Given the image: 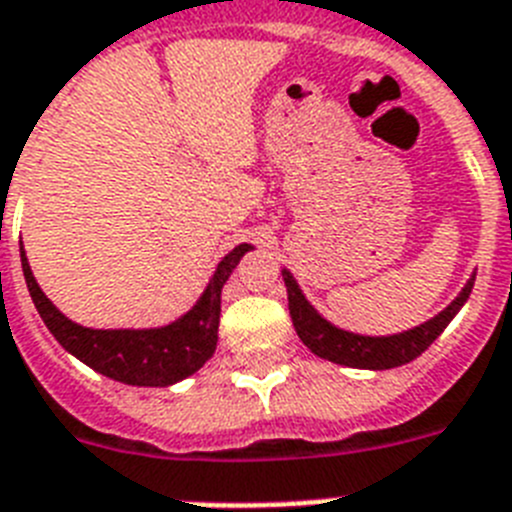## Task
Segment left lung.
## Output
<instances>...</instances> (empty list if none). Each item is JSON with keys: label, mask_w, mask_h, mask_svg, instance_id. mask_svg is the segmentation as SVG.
<instances>
[{"label": "left lung", "mask_w": 512, "mask_h": 512, "mask_svg": "<svg viewBox=\"0 0 512 512\" xmlns=\"http://www.w3.org/2000/svg\"><path fill=\"white\" fill-rule=\"evenodd\" d=\"M282 277H285L287 285L292 323H295V331H298L305 347L313 355L336 362V365L368 370L399 368V365H406V362H412L414 357L422 355L443 334L445 326L453 321V316L461 310V305L469 298L471 287H474V277H471L464 290H461V295L443 313H438V316L417 326V329L396 336H357L336 329L329 321H323L316 310L310 308L308 300L303 298V292H300L298 282L292 279V274L282 272Z\"/></svg>", "instance_id": "left-lung-1"}]
</instances>
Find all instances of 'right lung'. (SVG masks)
Segmentation results:
<instances>
[{
	"label": "right lung",
	"instance_id": "right-lung-1",
	"mask_svg": "<svg viewBox=\"0 0 512 512\" xmlns=\"http://www.w3.org/2000/svg\"><path fill=\"white\" fill-rule=\"evenodd\" d=\"M246 251H251V246L243 243L227 253L194 310H189L170 326L147 331H98L77 326L61 316L51 300L43 295L36 277L30 272L25 251H20V259H23L30 298L61 347L113 381L129 383V386H170V383L189 378L214 355L222 287Z\"/></svg>",
	"mask_w": 512,
	"mask_h": 512
}]
</instances>
